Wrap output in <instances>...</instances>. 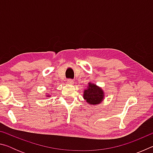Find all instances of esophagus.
Segmentation results:
<instances>
[{"instance_id": "obj_1", "label": "esophagus", "mask_w": 153, "mask_h": 153, "mask_svg": "<svg viewBox=\"0 0 153 153\" xmlns=\"http://www.w3.org/2000/svg\"><path fill=\"white\" fill-rule=\"evenodd\" d=\"M67 84H74V80L71 79H69L67 80Z\"/></svg>"}]
</instances>
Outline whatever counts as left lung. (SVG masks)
<instances>
[{
    "mask_svg": "<svg viewBox=\"0 0 153 153\" xmlns=\"http://www.w3.org/2000/svg\"><path fill=\"white\" fill-rule=\"evenodd\" d=\"M104 96L102 90L91 83H89L88 89L85 90L84 92V98L90 105L100 104Z\"/></svg>",
    "mask_w": 153,
    "mask_h": 153,
    "instance_id": "8db88e82",
    "label": "left lung"
}]
</instances>
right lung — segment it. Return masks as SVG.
Segmentation results:
<instances>
[{"instance_id":"obj_1","label":"right lung","mask_w":153,"mask_h":153,"mask_svg":"<svg viewBox=\"0 0 153 153\" xmlns=\"http://www.w3.org/2000/svg\"><path fill=\"white\" fill-rule=\"evenodd\" d=\"M47 97H48V96H47Z\"/></svg>"}]
</instances>
